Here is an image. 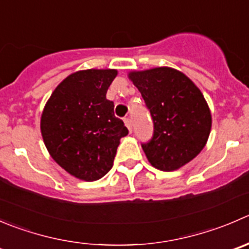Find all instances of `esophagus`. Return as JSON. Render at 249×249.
I'll list each match as a JSON object with an SVG mask.
<instances>
[{"label":"esophagus","instance_id":"1","mask_svg":"<svg viewBox=\"0 0 249 249\" xmlns=\"http://www.w3.org/2000/svg\"><path fill=\"white\" fill-rule=\"evenodd\" d=\"M124 123H125V125H126L127 129H129V131L131 132L132 131V120L130 119V118H125Z\"/></svg>","mask_w":249,"mask_h":249}]
</instances>
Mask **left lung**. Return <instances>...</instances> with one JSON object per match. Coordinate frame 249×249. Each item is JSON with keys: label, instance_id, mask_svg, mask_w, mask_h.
I'll list each match as a JSON object with an SVG mask.
<instances>
[{"label": "left lung", "instance_id": "1", "mask_svg": "<svg viewBox=\"0 0 249 249\" xmlns=\"http://www.w3.org/2000/svg\"><path fill=\"white\" fill-rule=\"evenodd\" d=\"M153 120V136L142 143L154 168L174 171L204 148L211 134L212 115L199 89L176 69L160 67L131 71Z\"/></svg>", "mask_w": 249, "mask_h": 249}]
</instances>
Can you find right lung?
I'll return each mask as SVG.
<instances>
[{"instance_id": "add662e5", "label": "right lung", "mask_w": 249, "mask_h": 249, "mask_svg": "<svg viewBox=\"0 0 249 249\" xmlns=\"http://www.w3.org/2000/svg\"><path fill=\"white\" fill-rule=\"evenodd\" d=\"M114 69L71 74L55 88L41 115V134L51 157L66 171L96 181L112 169L120 139L129 134L106 93Z\"/></svg>"}]
</instances>
